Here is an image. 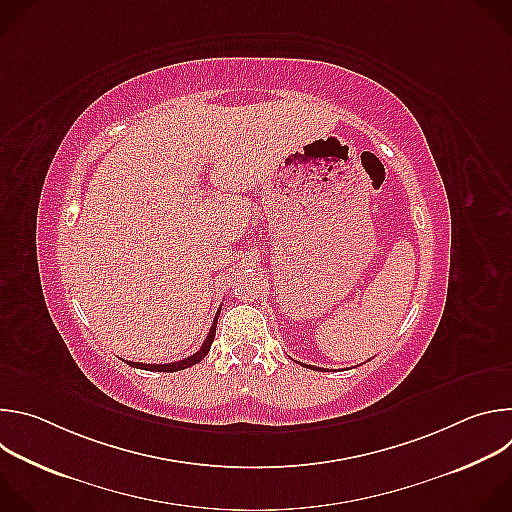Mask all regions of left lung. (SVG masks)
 Wrapping results in <instances>:
<instances>
[{
	"instance_id": "1",
	"label": "left lung",
	"mask_w": 512,
	"mask_h": 512,
	"mask_svg": "<svg viewBox=\"0 0 512 512\" xmlns=\"http://www.w3.org/2000/svg\"><path fill=\"white\" fill-rule=\"evenodd\" d=\"M304 367H306V364H304ZM310 369H314V367H310ZM320 371H324V369H320Z\"/></svg>"
}]
</instances>
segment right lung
Wrapping results in <instances>:
<instances>
[{"instance_id":"obj_1","label":"right lung","mask_w":512,"mask_h":512,"mask_svg":"<svg viewBox=\"0 0 512 512\" xmlns=\"http://www.w3.org/2000/svg\"><path fill=\"white\" fill-rule=\"evenodd\" d=\"M218 314H221V310L216 312V316H214V320H212V326H210V332H208V336H206V340L202 342V346H200V350L198 352H194L192 356H188V358H182V360H176V362H166V364H148V362H129L131 367H135V369H141V371H156V373H176V371H184V369H188V367H194V364H198L206 354H208V350H210V346H212V340H214V334H216V322H218Z\"/></svg>"}]
</instances>
